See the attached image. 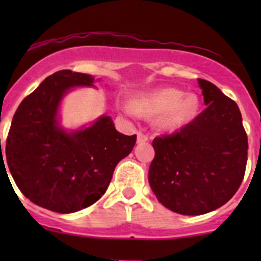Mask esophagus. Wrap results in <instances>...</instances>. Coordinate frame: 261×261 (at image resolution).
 <instances>
[{"label":"esophagus","instance_id":"obj_1","mask_svg":"<svg viewBox=\"0 0 261 261\" xmlns=\"http://www.w3.org/2000/svg\"><path fill=\"white\" fill-rule=\"evenodd\" d=\"M149 140V135H146L144 131H139L138 133V143H145Z\"/></svg>","mask_w":261,"mask_h":261}]
</instances>
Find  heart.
Wrapping results in <instances>:
<instances>
[{
	"mask_svg": "<svg viewBox=\"0 0 261 261\" xmlns=\"http://www.w3.org/2000/svg\"><path fill=\"white\" fill-rule=\"evenodd\" d=\"M198 109V99L193 94H183L175 88H164L152 93L144 94L127 106L131 115H158V123L165 128H177L188 122Z\"/></svg>",
	"mask_w": 261,
	"mask_h": 261,
	"instance_id": "b5f03b06",
	"label": "heart"
}]
</instances>
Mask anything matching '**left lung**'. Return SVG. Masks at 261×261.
Wrapping results in <instances>:
<instances>
[{"label":"left lung","mask_w":261,"mask_h":261,"mask_svg":"<svg viewBox=\"0 0 261 261\" xmlns=\"http://www.w3.org/2000/svg\"><path fill=\"white\" fill-rule=\"evenodd\" d=\"M206 109L152 140L149 183L158 201L180 215H204L227 203L244 179L247 135L235 101L198 78Z\"/></svg>","instance_id":"left-lung-1"}]
</instances>
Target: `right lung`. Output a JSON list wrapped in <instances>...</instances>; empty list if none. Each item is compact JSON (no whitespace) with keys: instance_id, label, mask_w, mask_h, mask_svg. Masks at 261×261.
<instances>
[{"instance_id":"right-lung-1","label":"right lung","mask_w":261,"mask_h":261,"mask_svg":"<svg viewBox=\"0 0 261 261\" xmlns=\"http://www.w3.org/2000/svg\"><path fill=\"white\" fill-rule=\"evenodd\" d=\"M92 83L88 74L59 70L22 99L12 118L6 140L12 178L26 198L53 212L72 213L96 203L136 143V135L116 131L109 116L72 134L58 126L65 92Z\"/></svg>"}]
</instances>
